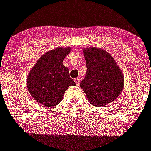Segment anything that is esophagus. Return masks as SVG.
Here are the masks:
<instances>
[{
	"instance_id": "1",
	"label": "esophagus",
	"mask_w": 151,
	"mask_h": 151,
	"mask_svg": "<svg viewBox=\"0 0 151 151\" xmlns=\"http://www.w3.org/2000/svg\"><path fill=\"white\" fill-rule=\"evenodd\" d=\"M74 81H75L76 84L77 85H79V83H80V79H79V78H76V79H74Z\"/></svg>"
}]
</instances>
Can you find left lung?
Segmentation results:
<instances>
[{
  "label": "left lung",
  "instance_id": "8db88e82",
  "mask_svg": "<svg viewBox=\"0 0 151 151\" xmlns=\"http://www.w3.org/2000/svg\"><path fill=\"white\" fill-rule=\"evenodd\" d=\"M87 71L80 87L92 105L101 107L112 103L120 95L124 77L110 54L90 47L83 50Z\"/></svg>",
  "mask_w": 151,
  "mask_h": 151
}]
</instances>
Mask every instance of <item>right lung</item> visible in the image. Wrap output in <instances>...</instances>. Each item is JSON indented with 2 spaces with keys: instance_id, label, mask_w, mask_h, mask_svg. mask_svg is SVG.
Segmentation results:
<instances>
[{
  "instance_id": "1",
  "label": "right lung",
  "mask_w": 151,
  "mask_h": 151,
  "mask_svg": "<svg viewBox=\"0 0 151 151\" xmlns=\"http://www.w3.org/2000/svg\"><path fill=\"white\" fill-rule=\"evenodd\" d=\"M71 48H56L41 56L29 73L27 85L36 102L47 107L55 106L63 100L65 91L76 83L69 69L63 64Z\"/></svg>"
}]
</instances>
